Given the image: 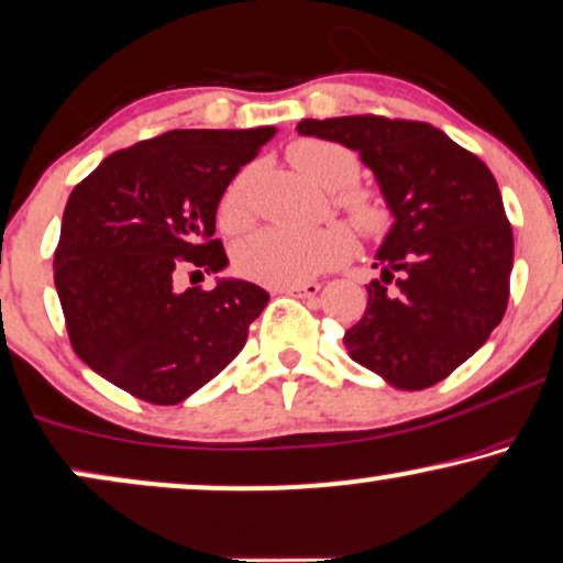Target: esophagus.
I'll use <instances>...</instances> for the list:
<instances>
[{"mask_svg":"<svg viewBox=\"0 0 563 563\" xmlns=\"http://www.w3.org/2000/svg\"><path fill=\"white\" fill-rule=\"evenodd\" d=\"M277 290H280V294L298 296V298H317L322 286H319V283H298V286H286V288H277Z\"/></svg>","mask_w":563,"mask_h":563,"instance_id":"34e87169","label":"esophagus"}]
</instances>
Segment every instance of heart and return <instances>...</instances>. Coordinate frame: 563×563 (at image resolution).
Instances as JSON below:
<instances>
[{
  "instance_id": "obj_1",
  "label": "heart",
  "mask_w": 563,
  "mask_h": 563,
  "mask_svg": "<svg viewBox=\"0 0 563 563\" xmlns=\"http://www.w3.org/2000/svg\"><path fill=\"white\" fill-rule=\"evenodd\" d=\"M288 158L319 187L340 191V205L364 236H376L387 229L389 218L379 199L368 191L347 189L358 179V158L347 147L327 140H298L288 147ZM249 184H252V174L241 170L220 197L218 223L223 231H241L252 220ZM347 254H351V239L338 229L301 231L267 225L241 241L233 262L249 280L269 288H286L327 273L340 265Z\"/></svg>"
}]
</instances>
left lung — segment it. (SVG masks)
Segmentation results:
<instances>
[{
  "mask_svg": "<svg viewBox=\"0 0 563 563\" xmlns=\"http://www.w3.org/2000/svg\"><path fill=\"white\" fill-rule=\"evenodd\" d=\"M296 130L358 153L395 218L347 355L397 389L446 379L507 311L515 239L494 174L426 122L364 113Z\"/></svg>",
  "mask_w": 563,
  "mask_h": 563,
  "instance_id": "1",
  "label": "left lung"
}]
</instances>
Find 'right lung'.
<instances>
[{"label": "right lung", "instance_id": "1", "mask_svg": "<svg viewBox=\"0 0 563 563\" xmlns=\"http://www.w3.org/2000/svg\"><path fill=\"white\" fill-rule=\"evenodd\" d=\"M273 134L170 130L111 153L73 189L54 286L69 343L92 372L145 402L176 405L241 353L267 290L236 277L181 290L176 277L229 265L212 239L218 202Z\"/></svg>", "mask_w": 563, "mask_h": 563}]
</instances>
